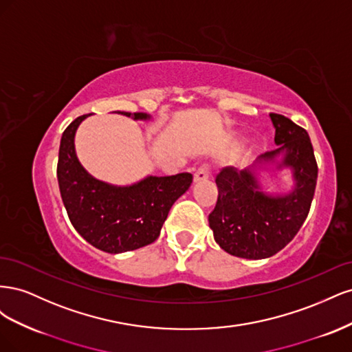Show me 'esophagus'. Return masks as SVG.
I'll list each match as a JSON object with an SVG mask.
<instances>
[{
  "label": "esophagus",
  "mask_w": 352,
  "mask_h": 352,
  "mask_svg": "<svg viewBox=\"0 0 352 352\" xmlns=\"http://www.w3.org/2000/svg\"><path fill=\"white\" fill-rule=\"evenodd\" d=\"M208 177H210V167L201 166L194 175V182H202V180H207Z\"/></svg>",
  "instance_id": "obj_1"
}]
</instances>
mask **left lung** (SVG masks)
<instances>
[{"instance_id": "obj_1", "label": "left lung", "mask_w": 352, "mask_h": 352, "mask_svg": "<svg viewBox=\"0 0 352 352\" xmlns=\"http://www.w3.org/2000/svg\"><path fill=\"white\" fill-rule=\"evenodd\" d=\"M278 148L260 155L243 170L223 167L216 177L219 198L208 225L221 250L248 260L269 258L289 243L310 211L317 182V163L307 131L285 116L270 113ZM289 168V193L269 195L260 171Z\"/></svg>"}]
</instances>
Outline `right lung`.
<instances>
[{
	"instance_id": "obj_1",
	"label": "right lung",
	"mask_w": 352,
	"mask_h": 352,
	"mask_svg": "<svg viewBox=\"0 0 352 352\" xmlns=\"http://www.w3.org/2000/svg\"><path fill=\"white\" fill-rule=\"evenodd\" d=\"M133 120H150L146 113L117 111ZM91 114L73 120L63 132L57 179L63 204L73 228L95 248L120 254L153 243L162 232L175 201L192 184V175L146 176L140 182L117 186L89 175L74 150V135Z\"/></svg>"
}]
</instances>
